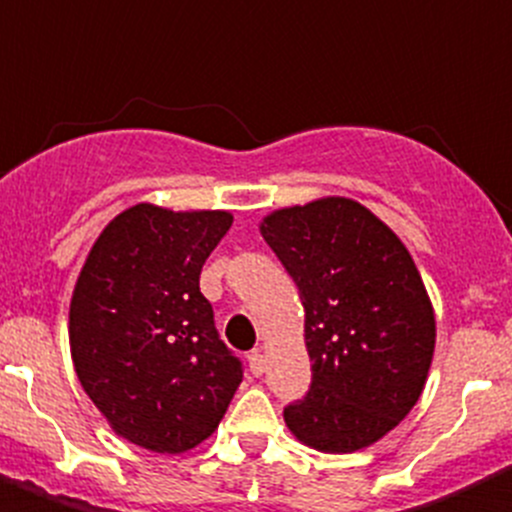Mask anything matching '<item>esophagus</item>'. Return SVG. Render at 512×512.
I'll list each match as a JSON object with an SVG mask.
<instances>
[{
    "label": "esophagus",
    "mask_w": 512,
    "mask_h": 512,
    "mask_svg": "<svg viewBox=\"0 0 512 512\" xmlns=\"http://www.w3.org/2000/svg\"><path fill=\"white\" fill-rule=\"evenodd\" d=\"M250 371L255 373V376H262L265 373V355L262 353H250Z\"/></svg>",
    "instance_id": "esophagus-1"
}]
</instances>
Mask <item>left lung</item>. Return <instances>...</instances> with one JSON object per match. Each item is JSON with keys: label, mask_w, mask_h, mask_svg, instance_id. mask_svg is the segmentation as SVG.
Listing matches in <instances>:
<instances>
[{"label": "left lung", "mask_w": 512, "mask_h": 512, "mask_svg": "<svg viewBox=\"0 0 512 512\" xmlns=\"http://www.w3.org/2000/svg\"><path fill=\"white\" fill-rule=\"evenodd\" d=\"M260 231L306 314L311 386L283 410L288 430L317 451H361L397 428L428 379L435 314L415 262L350 198L281 208Z\"/></svg>", "instance_id": "1"}]
</instances>
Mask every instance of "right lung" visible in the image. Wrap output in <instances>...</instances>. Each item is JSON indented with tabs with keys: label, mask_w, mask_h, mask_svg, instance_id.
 Listing matches in <instances>:
<instances>
[{
	"label": "right lung",
	"mask_w": 512,
	"mask_h": 512,
	"mask_svg": "<svg viewBox=\"0 0 512 512\" xmlns=\"http://www.w3.org/2000/svg\"><path fill=\"white\" fill-rule=\"evenodd\" d=\"M229 211L139 203L97 242L69 306L71 361L110 428L141 448L182 453L219 428L242 361L224 345L201 270Z\"/></svg>",
	"instance_id": "1"
}]
</instances>
